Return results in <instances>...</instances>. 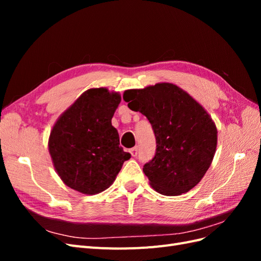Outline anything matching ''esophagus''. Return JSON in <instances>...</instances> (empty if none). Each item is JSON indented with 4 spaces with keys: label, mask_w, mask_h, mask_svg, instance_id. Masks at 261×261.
Returning <instances> with one entry per match:
<instances>
[{
    "label": "esophagus",
    "mask_w": 261,
    "mask_h": 261,
    "mask_svg": "<svg viewBox=\"0 0 261 261\" xmlns=\"http://www.w3.org/2000/svg\"><path fill=\"white\" fill-rule=\"evenodd\" d=\"M129 152L132 154V156H136L137 155V152H138V148L137 147H134L132 149H129Z\"/></svg>",
    "instance_id": "1"
}]
</instances>
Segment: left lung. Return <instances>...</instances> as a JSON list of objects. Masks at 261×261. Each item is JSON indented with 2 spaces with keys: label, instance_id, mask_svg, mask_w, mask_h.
Instances as JSON below:
<instances>
[{
  "label": "left lung",
  "instance_id": "8db88e82",
  "mask_svg": "<svg viewBox=\"0 0 261 261\" xmlns=\"http://www.w3.org/2000/svg\"><path fill=\"white\" fill-rule=\"evenodd\" d=\"M123 99L152 126L155 154L143 169L150 185L165 196L191 191L216 153L218 130L211 116L191 94L171 83L126 90Z\"/></svg>",
  "mask_w": 261,
  "mask_h": 261
}]
</instances>
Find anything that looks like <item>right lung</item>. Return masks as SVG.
I'll return each mask as SVG.
<instances>
[{
	"label": "right lung",
	"mask_w": 261,
	"mask_h": 261,
	"mask_svg": "<svg viewBox=\"0 0 261 261\" xmlns=\"http://www.w3.org/2000/svg\"><path fill=\"white\" fill-rule=\"evenodd\" d=\"M121 94L91 88L81 94L55 122L49 152L58 175L66 186L96 195L113 184L123 163L130 158L120 146L112 117Z\"/></svg>",
	"instance_id": "obj_1"
}]
</instances>
